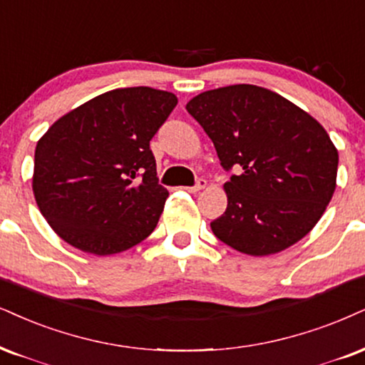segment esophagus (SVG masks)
Wrapping results in <instances>:
<instances>
[{
  "label": "esophagus",
  "instance_id": "obj_1",
  "mask_svg": "<svg viewBox=\"0 0 365 365\" xmlns=\"http://www.w3.org/2000/svg\"><path fill=\"white\" fill-rule=\"evenodd\" d=\"M205 186H206V179L200 178V179H197V181H196L195 186H187V187H184V190H187L190 192H197V191L203 190Z\"/></svg>",
  "mask_w": 365,
  "mask_h": 365
}]
</instances>
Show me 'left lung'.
Returning a JSON list of instances; mask_svg holds the SVG:
<instances>
[{
  "mask_svg": "<svg viewBox=\"0 0 365 365\" xmlns=\"http://www.w3.org/2000/svg\"><path fill=\"white\" fill-rule=\"evenodd\" d=\"M187 113L211 138L225 170L228 205L211 230L249 255L301 240L335 191L339 152L307 111L269 89L235 84L197 94Z\"/></svg>",
  "mask_w": 365,
  "mask_h": 365,
  "instance_id": "1",
  "label": "left lung"
}]
</instances>
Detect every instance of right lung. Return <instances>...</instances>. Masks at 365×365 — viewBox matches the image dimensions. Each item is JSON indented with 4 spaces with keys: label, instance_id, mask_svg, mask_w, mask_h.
Instances as JSON below:
<instances>
[{
    "label": "right lung",
    "instance_id": "right-lung-1",
    "mask_svg": "<svg viewBox=\"0 0 365 365\" xmlns=\"http://www.w3.org/2000/svg\"><path fill=\"white\" fill-rule=\"evenodd\" d=\"M178 105L147 86L113 89L58 118L35 148L34 195L62 240L118 254L154 232L169 192L150 140Z\"/></svg>",
    "mask_w": 365,
    "mask_h": 365
}]
</instances>
